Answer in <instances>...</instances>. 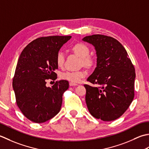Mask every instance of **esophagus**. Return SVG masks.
Returning a JSON list of instances; mask_svg holds the SVG:
<instances>
[{"label":"esophagus","instance_id":"1","mask_svg":"<svg viewBox=\"0 0 149 149\" xmlns=\"http://www.w3.org/2000/svg\"><path fill=\"white\" fill-rule=\"evenodd\" d=\"M69 86H78L77 84H76L74 82H72V81H71V82H69Z\"/></svg>","mask_w":149,"mask_h":149}]
</instances>
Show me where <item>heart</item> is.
I'll use <instances>...</instances> for the list:
<instances>
[{
    "label": "heart",
    "mask_w": 149,
    "mask_h": 149,
    "mask_svg": "<svg viewBox=\"0 0 149 149\" xmlns=\"http://www.w3.org/2000/svg\"><path fill=\"white\" fill-rule=\"evenodd\" d=\"M72 49L78 56L81 58V64L87 66H91L93 64V58L89 56L90 49L86 44L79 42L74 44L72 46ZM65 62V56L62 51H60L56 56V63L59 68H62ZM87 75L86 70L75 71H65L61 74V78L63 80L71 81L72 82H79L81 79Z\"/></svg>",
    "instance_id": "obj_1"
}]
</instances>
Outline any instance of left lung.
I'll return each mask as SVG.
<instances>
[{
	"instance_id": "8db88e82",
	"label": "left lung",
	"mask_w": 149,
	"mask_h": 149,
	"mask_svg": "<svg viewBox=\"0 0 149 149\" xmlns=\"http://www.w3.org/2000/svg\"><path fill=\"white\" fill-rule=\"evenodd\" d=\"M82 40L95 47L97 65L85 84L86 102L93 117L105 121L120 118L134 96L135 69L125 48L115 39L103 35L87 36Z\"/></svg>"
}]
</instances>
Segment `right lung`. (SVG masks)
<instances>
[{
    "label": "right lung",
    "mask_w": 149,
    "mask_h": 149,
    "mask_svg": "<svg viewBox=\"0 0 149 149\" xmlns=\"http://www.w3.org/2000/svg\"><path fill=\"white\" fill-rule=\"evenodd\" d=\"M71 36H42L27 45L18 60L13 79L17 105L28 119L44 123L59 113L62 95L69 88L67 80L46 87V80L56 79V56Z\"/></svg>",
    "instance_id": "right-lung-1"
}]
</instances>
